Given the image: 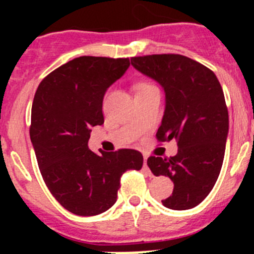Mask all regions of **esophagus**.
Segmentation results:
<instances>
[{"mask_svg": "<svg viewBox=\"0 0 254 254\" xmlns=\"http://www.w3.org/2000/svg\"><path fill=\"white\" fill-rule=\"evenodd\" d=\"M143 169L146 170V172L149 173V174H151V172H150L149 167H147V158H146V156H145V158H143Z\"/></svg>", "mask_w": 254, "mask_h": 254, "instance_id": "1", "label": "esophagus"}]
</instances>
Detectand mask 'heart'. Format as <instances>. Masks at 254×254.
<instances>
[{
    "mask_svg": "<svg viewBox=\"0 0 254 254\" xmlns=\"http://www.w3.org/2000/svg\"><path fill=\"white\" fill-rule=\"evenodd\" d=\"M151 86L150 84H146V82H141V84H138L137 86H136V91L137 90H142V89H146V87Z\"/></svg>",
    "mask_w": 254,
    "mask_h": 254,
    "instance_id": "b5f03b06",
    "label": "heart"
}]
</instances>
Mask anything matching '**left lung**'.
<instances>
[{
    "label": "left lung",
    "mask_w": 254,
    "mask_h": 254,
    "mask_svg": "<svg viewBox=\"0 0 254 254\" xmlns=\"http://www.w3.org/2000/svg\"><path fill=\"white\" fill-rule=\"evenodd\" d=\"M131 64L163 86L165 111L156 138H174L178 145L176 156L147 159L154 176L174 183L172 196L161 202L172 210L194 207L214 188L223 167L229 132L223 87L210 68L186 56L132 57Z\"/></svg>",
    "instance_id": "1"
}]
</instances>
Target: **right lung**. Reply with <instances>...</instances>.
<instances>
[{
    "label": "right lung",
    "mask_w": 254,
    "mask_h": 254,
    "mask_svg": "<svg viewBox=\"0 0 254 254\" xmlns=\"http://www.w3.org/2000/svg\"><path fill=\"white\" fill-rule=\"evenodd\" d=\"M129 67L128 58L82 56L42 80L31 107L30 138L47 187L66 210L99 215L116 203L121 177L140 170L142 154L89 150L91 127L104 123L107 89Z\"/></svg>",
    "instance_id": "add662e5"
}]
</instances>
